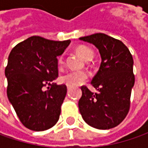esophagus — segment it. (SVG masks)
Wrapping results in <instances>:
<instances>
[{"label":"esophagus","instance_id":"1","mask_svg":"<svg viewBox=\"0 0 148 148\" xmlns=\"http://www.w3.org/2000/svg\"><path fill=\"white\" fill-rule=\"evenodd\" d=\"M70 89H71L70 86H67V91H69V90H70Z\"/></svg>","mask_w":148,"mask_h":148}]
</instances>
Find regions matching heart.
<instances>
[{
  "mask_svg": "<svg viewBox=\"0 0 148 148\" xmlns=\"http://www.w3.org/2000/svg\"><path fill=\"white\" fill-rule=\"evenodd\" d=\"M77 52L78 54L86 61H90L94 58V51L89 47L81 45L77 48ZM64 58L63 56H60L58 58V64L62 65ZM89 77V74L86 71H68L61 77V81L66 83L69 86H76L86 81Z\"/></svg>",
  "mask_w": 148,
  "mask_h": 148,
  "instance_id": "1",
  "label": "heart"
}]
</instances>
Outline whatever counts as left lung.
Wrapping results in <instances>:
<instances>
[{
  "instance_id": "left-lung-1",
  "label": "left lung",
  "mask_w": 148,
  "mask_h": 148,
  "mask_svg": "<svg viewBox=\"0 0 148 148\" xmlns=\"http://www.w3.org/2000/svg\"><path fill=\"white\" fill-rule=\"evenodd\" d=\"M99 49L101 63L91 85L93 93L82 86L79 110L84 121L98 129H110L119 125L127 116L134 87V59L128 49L116 38L102 33L80 38Z\"/></svg>"
}]
</instances>
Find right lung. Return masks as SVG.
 <instances>
[{
	"instance_id": "right-lung-1",
	"label": "right lung",
	"mask_w": 148,
	"mask_h": 148,
	"mask_svg": "<svg viewBox=\"0 0 148 148\" xmlns=\"http://www.w3.org/2000/svg\"><path fill=\"white\" fill-rule=\"evenodd\" d=\"M70 43L33 36L9 55L5 70L7 96L20 122L30 130H47L59 119L66 86L54 82L58 77L57 57Z\"/></svg>"
}]
</instances>
